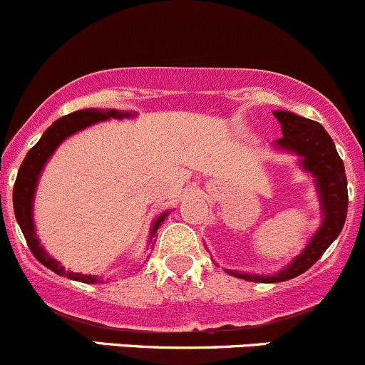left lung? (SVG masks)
Listing matches in <instances>:
<instances>
[{
    "label": "left lung",
    "mask_w": 365,
    "mask_h": 365,
    "mask_svg": "<svg viewBox=\"0 0 365 365\" xmlns=\"http://www.w3.org/2000/svg\"><path fill=\"white\" fill-rule=\"evenodd\" d=\"M273 115L279 120L284 135L273 143V147L284 153L297 154L302 170L314 179L317 198H319L321 223L316 232L310 236L304 250L291 259L289 264L272 275L225 269L229 275L248 282H286L305 273L337 240L348 212V181H346L344 163L337 154L330 135L324 131L319 122L309 120L293 111L275 110Z\"/></svg>",
    "instance_id": "8db88e82"
}]
</instances>
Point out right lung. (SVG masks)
Listing matches in <instances>:
<instances>
[{
    "mask_svg": "<svg viewBox=\"0 0 365 365\" xmlns=\"http://www.w3.org/2000/svg\"><path fill=\"white\" fill-rule=\"evenodd\" d=\"M133 117H136L135 111H120L113 110V108H108V110L88 108V110H79L74 111V113L65 115V117L53 122V124L46 129L44 135H42L41 140L31 147L30 153L24 158L23 165H21L16 184H14V211H16V220L17 223H19L21 230H23L24 237H26V243L28 247H30L31 254L38 259V262H42L46 268L55 272L56 275L67 277V279L78 280V282L83 284L103 282V279L97 275H85V273H76L71 272V269H65V266L61 264L60 261H56L55 257H51V255L48 254V250L41 245V240H38L37 236V229H35L34 202L42 170H44L49 158H51L53 154H55V150L60 147V143L65 142L68 136L76 135V133L83 131V129L90 128V125L93 124L110 120V118L122 120V118ZM168 215H170V211H165L154 220L153 225H150L149 243L153 241V237L156 236L158 229H160L161 223L167 220Z\"/></svg>",
    "mask_w": 365,
    "mask_h": 365,
    "instance_id": "add662e5",
    "label": "right lung"
}]
</instances>
